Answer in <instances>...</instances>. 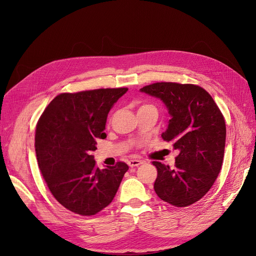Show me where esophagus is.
Returning <instances> with one entry per match:
<instances>
[{
	"instance_id": "obj_1",
	"label": "esophagus",
	"mask_w": 256,
	"mask_h": 256,
	"mask_svg": "<svg viewBox=\"0 0 256 256\" xmlns=\"http://www.w3.org/2000/svg\"><path fill=\"white\" fill-rule=\"evenodd\" d=\"M128 164L130 167H137L139 165L142 164V162L140 160H128Z\"/></svg>"
}]
</instances>
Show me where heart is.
Wrapping results in <instances>:
<instances>
[{
	"label": "heart",
	"instance_id": "1",
	"mask_svg": "<svg viewBox=\"0 0 256 256\" xmlns=\"http://www.w3.org/2000/svg\"><path fill=\"white\" fill-rule=\"evenodd\" d=\"M145 106H148V104H145V106H142L140 108V109H142V108H145Z\"/></svg>",
	"mask_w": 256,
	"mask_h": 256
}]
</instances>
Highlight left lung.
Wrapping results in <instances>:
<instances>
[{
  "label": "left lung",
  "mask_w": 256,
  "mask_h": 256,
  "mask_svg": "<svg viewBox=\"0 0 256 256\" xmlns=\"http://www.w3.org/2000/svg\"><path fill=\"white\" fill-rule=\"evenodd\" d=\"M160 98L170 119L162 138L178 150L171 168L152 162L158 169L156 195L174 206H188L202 198L220 172L226 139L224 117L210 94L199 86L171 82L140 89Z\"/></svg>",
  "instance_id": "obj_1"
}]
</instances>
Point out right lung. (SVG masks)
I'll return each instance as SVG.
<instances>
[{
  "mask_svg": "<svg viewBox=\"0 0 256 256\" xmlns=\"http://www.w3.org/2000/svg\"><path fill=\"white\" fill-rule=\"evenodd\" d=\"M128 88L61 93L46 108L35 134L37 162L52 196L65 208L92 216L109 206L128 166L100 169L92 152L106 117Z\"/></svg>",
  "mask_w": 256,
  "mask_h": 256,
  "instance_id": "right-lung-1",
  "label": "right lung"
}]
</instances>
